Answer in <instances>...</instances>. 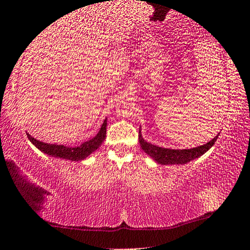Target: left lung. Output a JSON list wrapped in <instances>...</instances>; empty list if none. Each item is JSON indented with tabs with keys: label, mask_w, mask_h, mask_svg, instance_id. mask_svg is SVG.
I'll use <instances>...</instances> for the list:
<instances>
[{
	"label": "left lung",
	"mask_w": 250,
	"mask_h": 250,
	"mask_svg": "<svg viewBox=\"0 0 250 250\" xmlns=\"http://www.w3.org/2000/svg\"><path fill=\"white\" fill-rule=\"evenodd\" d=\"M217 139V136L214 137L212 140L206 143L205 145L194 147L190 149H171L164 148V147H159L153 145L148 142H146L142 136V129L139 128V144L142 149L147 155H149L154 161H156L159 164L162 165H170V164H186L192 160L198 159L205 154Z\"/></svg>",
	"instance_id": "8db88e82"
}]
</instances>
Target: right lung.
I'll list each match as a JSON object with an SVG mask.
<instances>
[{
	"label": "right lung",
	"mask_w": 250,
	"mask_h": 250,
	"mask_svg": "<svg viewBox=\"0 0 250 250\" xmlns=\"http://www.w3.org/2000/svg\"><path fill=\"white\" fill-rule=\"evenodd\" d=\"M106 119H105L103 125H102L100 131L94 138H91L87 142L83 143L82 145L76 147H69L64 145H56V144H48L43 143L40 140L35 139L29 133H27L28 139L30 140L31 144L37 147L41 152H43L52 157H58V159L69 160V161H83L87 156L90 155L91 153L95 152L98 147L104 142L105 135H106Z\"/></svg>",
	"instance_id": "obj_1"
}]
</instances>
